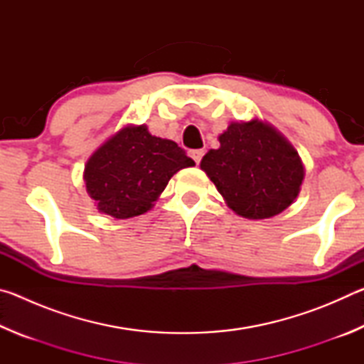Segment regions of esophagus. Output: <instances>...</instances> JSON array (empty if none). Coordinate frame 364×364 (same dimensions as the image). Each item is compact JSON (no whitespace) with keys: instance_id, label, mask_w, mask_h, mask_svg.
<instances>
[{"instance_id":"34e87169","label":"esophagus","mask_w":364,"mask_h":364,"mask_svg":"<svg viewBox=\"0 0 364 364\" xmlns=\"http://www.w3.org/2000/svg\"><path fill=\"white\" fill-rule=\"evenodd\" d=\"M189 156H191V159H193L197 165H199L202 157H204V149H193V151H189Z\"/></svg>"}]
</instances>
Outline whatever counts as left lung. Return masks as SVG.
<instances>
[{
  "instance_id": "1",
  "label": "left lung",
  "mask_w": 364,
  "mask_h": 364,
  "mask_svg": "<svg viewBox=\"0 0 364 364\" xmlns=\"http://www.w3.org/2000/svg\"><path fill=\"white\" fill-rule=\"evenodd\" d=\"M200 168L232 212L249 220L271 218L292 204L304 181V164L294 146L260 120L232 122L218 136Z\"/></svg>"
}]
</instances>
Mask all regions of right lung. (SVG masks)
Masks as SVG:
<instances>
[{"mask_svg": "<svg viewBox=\"0 0 364 364\" xmlns=\"http://www.w3.org/2000/svg\"><path fill=\"white\" fill-rule=\"evenodd\" d=\"M193 165L175 141L152 136L146 125H128L95 151L83 180L97 210L125 220L149 210L170 178Z\"/></svg>", "mask_w": 364, "mask_h": 364, "instance_id": "1", "label": "right lung"}]
</instances>
